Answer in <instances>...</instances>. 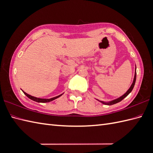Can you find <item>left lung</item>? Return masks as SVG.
Here are the masks:
<instances>
[{"label": "left lung", "mask_w": 153, "mask_h": 153, "mask_svg": "<svg viewBox=\"0 0 153 153\" xmlns=\"http://www.w3.org/2000/svg\"><path fill=\"white\" fill-rule=\"evenodd\" d=\"M136 72H135V76H134V81H133V83H132V85H131V87H130L129 89L128 90V91L126 92V93L125 94H124V95H123L121 97H120V98H117V99H116V100H113V101L110 102H109V103H104V102H102V103H103V104H106V105H113V104H117V103H118V102H120V101H121V100H123V99L125 98V97H126L128 95V94H129L131 93V91H132L133 88H134V87L135 83H136Z\"/></svg>", "instance_id": "8db88e82"}]
</instances>
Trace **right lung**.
Listing matches in <instances>:
<instances>
[{"instance_id": "right-lung-1", "label": "right lung", "mask_w": 153, "mask_h": 153, "mask_svg": "<svg viewBox=\"0 0 153 153\" xmlns=\"http://www.w3.org/2000/svg\"><path fill=\"white\" fill-rule=\"evenodd\" d=\"M23 93H24L25 94L28 98H30V99H31V100H34V101H35V102H41V103L49 102H51V101H52V100H55V99H56V98H57L60 97V96H62V94L59 95V96H57V97H54V98H49V99H44V98H36V97H33V96H30V95H29V94H28L27 93H25L24 91H23Z\"/></svg>"}]
</instances>
